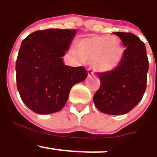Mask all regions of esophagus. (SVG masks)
<instances>
[{
	"instance_id": "obj_1",
	"label": "esophagus",
	"mask_w": 157,
	"mask_h": 157,
	"mask_svg": "<svg viewBox=\"0 0 157 157\" xmlns=\"http://www.w3.org/2000/svg\"><path fill=\"white\" fill-rule=\"evenodd\" d=\"M87 73H88V77H94V73H93V71L91 70V69H89V70H87Z\"/></svg>"
}]
</instances>
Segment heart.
I'll return each instance as SVG.
<instances>
[{"label": "heart", "instance_id": "obj_1", "mask_svg": "<svg viewBox=\"0 0 157 157\" xmlns=\"http://www.w3.org/2000/svg\"><path fill=\"white\" fill-rule=\"evenodd\" d=\"M77 53L82 61L91 63L99 73H111L119 67L125 55V48L114 36H93L80 39Z\"/></svg>", "mask_w": 157, "mask_h": 157}]
</instances>
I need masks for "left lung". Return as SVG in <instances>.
<instances>
[{"label": "left lung", "instance_id": "obj_1", "mask_svg": "<svg viewBox=\"0 0 157 157\" xmlns=\"http://www.w3.org/2000/svg\"><path fill=\"white\" fill-rule=\"evenodd\" d=\"M125 48L119 67L111 73H98L100 85L93 101L103 113L122 115L130 112L142 100L146 89L149 70L145 44L131 33H113Z\"/></svg>", "mask_w": 157, "mask_h": 157}]
</instances>
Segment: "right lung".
<instances>
[{
    "label": "right lung",
    "mask_w": 157,
    "mask_h": 157,
    "mask_svg": "<svg viewBox=\"0 0 157 157\" xmlns=\"http://www.w3.org/2000/svg\"><path fill=\"white\" fill-rule=\"evenodd\" d=\"M77 29L35 31L21 44L17 57V88L25 105L38 114L54 113L64 107L72 87L87 77L84 68L63 63Z\"/></svg>",
    "instance_id": "1"
}]
</instances>
